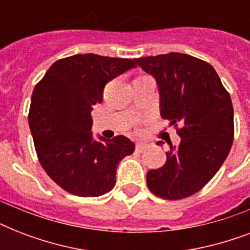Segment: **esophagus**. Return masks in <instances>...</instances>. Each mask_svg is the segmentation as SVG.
Masks as SVG:
<instances>
[{"label":"esophagus","instance_id":"esophagus-1","mask_svg":"<svg viewBox=\"0 0 250 250\" xmlns=\"http://www.w3.org/2000/svg\"><path fill=\"white\" fill-rule=\"evenodd\" d=\"M146 148H148L146 143H136V150H139V152H144Z\"/></svg>","mask_w":250,"mask_h":250}]
</instances>
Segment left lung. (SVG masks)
<instances>
[{"label": "left lung", "instance_id": "left-lung-1", "mask_svg": "<svg viewBox=\"0 0 250 250\" xmlns=\"http://www.w3.org/2000/svg\"><path fill=\"white\" fill-rule=\"evenodd\" d=\"M135 62L156 78L161 117L168 119L180 136V144L166 152V164L148 171V188L165 200L189 197L211 180L232 146L229 93L213 66L196 57L168 53Z\"/></svg>", "mask_w": 250, "mask_h": 250}]
</instances>
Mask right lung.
I'll use <instances>...</instances> for the list:
<instances>
[{
	"mask_svg": "<svg viewBox=\"0 0 250 250\" xmlns=\"http://www.w3.org/2000/svg\"><path fill=\"white\" fill-rule=\"evenodd\" d=\"M135 66L128 58L76 54L54 62L35 86L28 123L37 158L68 193H107L115 186L119 162L135 150L125 136L96 141L90 132V113L101 104L106 84Z\"/></svg>",
	"mask_w": 250,
	"mask_h": 250,
	"instance_id": "right-lung-1",
	"label": "right lung"
}]
</instances>
